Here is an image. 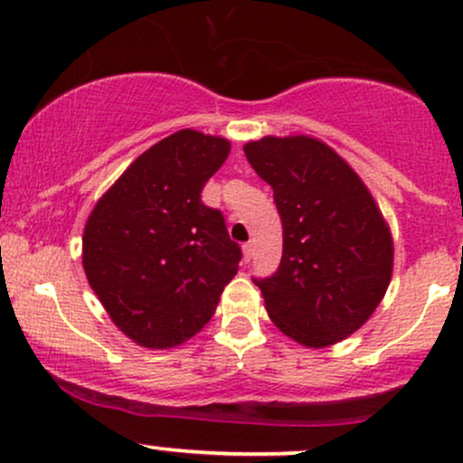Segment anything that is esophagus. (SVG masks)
Wrapping results in <instances>:
<instances>
[{
    "instance_id": "obj_1",
    "label": "esophagus",
    "mask_w": 463,
    "mask_h": 463,
    "mask_svg": "<svg viewBox=\"0 0 463 463\" xmlns=\"http://www.w3.org/2000/svg\"><path fill=\"white\" fill-rule=\"evenodd\" d=\"M241 252H243V261H250V257H252V243H243L241 246Z\"/></svg>"
}]
</instances>
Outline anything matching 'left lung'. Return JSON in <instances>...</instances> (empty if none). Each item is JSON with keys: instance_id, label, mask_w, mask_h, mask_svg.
<instances>
[{"instance_id": "1", "label": "left lung", "mask_w": 463, "mask_h": 463, "mask_svg": "<svg viewBox=\"0 0 463 463\" xmlns=\"http://www.w3.org/2000/svg\"><path fill=\"white\" fill-rule=\"evenodd\" d=\"M243 152L283 222L279 269L254 280L269 320L300 346H333L383 300L394 269L390 224L359 174L316 137L269 135Z\"/></svg>"}]
</instances>
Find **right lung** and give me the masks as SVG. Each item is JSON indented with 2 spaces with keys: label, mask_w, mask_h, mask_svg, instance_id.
I'll return each instance as SVG.
<instances>
[{
  "label": "right lung",
  "mask_w": 463,
  "mask_h": 463,
  "mask_svg": "<svg viewBox=\"0 0 463 463\" xmlns=\"http://www.w3.org/2000/svg\"><path fill=\"white\" fill-rule=\"evenodd\" d=\"M231 141L178 130L137 156L95 202L82 268L106 313L143 348H174L213 317L241 250L200 194Z\"/></svg>",
  "instance_id": "right-lung-1"
}]
</instances>
